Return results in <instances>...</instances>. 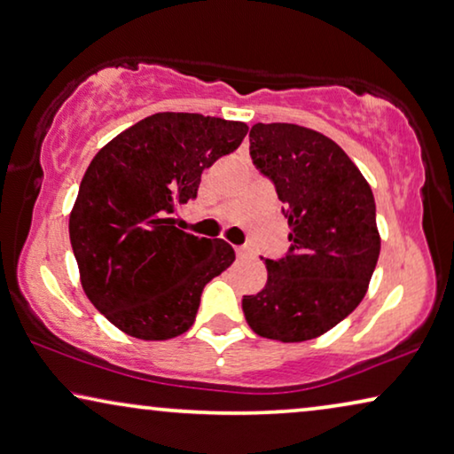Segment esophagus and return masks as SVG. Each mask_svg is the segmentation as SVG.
Here are the masks:
<instances>
[{"label":"esophagus","mask_w":454,"mask_h":454,"mask_svg":"<svg viewBox=\"0 0 454 454\" xmlns=\"http://www.w3.org/2000/svg\"><path fill=\"white\" fill-rule=\"evenodd\" d=\"M235 254H238V258H246V255L249 254V249L246 246H238L235 247Z\"/></svg>","instance_id":"obj_1"}]
</instances>
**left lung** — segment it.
<instances>
[{
    "mask_svg": "<svg viewBox=\"0 0 454 454\" xmlns=\"http://www.w3.org/2000/svg\"><path fill=\"white\" fill-rule=\"evenodd\" d=\"M249 155L278 194L291 247L262 258L266 286L243 297V315L262 338H317L369 288L380 252L372 190L340 145L299 124H254Z\"/></svg>",
    "mask_w": 454,
    "mask_h": 454,
    "instance_id": "1",
    "label": "left lung"
}]
</instances>
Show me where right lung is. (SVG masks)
Wrapping results in <instances>:
<instances>
[{"label": "right lung", "instance_id": "right-lung-1", "mask_svg": "<svg viewBox=\"0 0 454 454\" xmlns=\"http://www.w3.org/2000/svg\"><path fill=\"white\" fill-rule=\"evenodd\" d=\"M247 124L190 113L147 116L98 151L69 216L82 286L118 330L169 340L190 330L202 288L233 264L227 241L168 219L194 200L202 169L233 153Z\"/></svg>", "mask_w": 454, "mask_h": 454}]
</instances>
